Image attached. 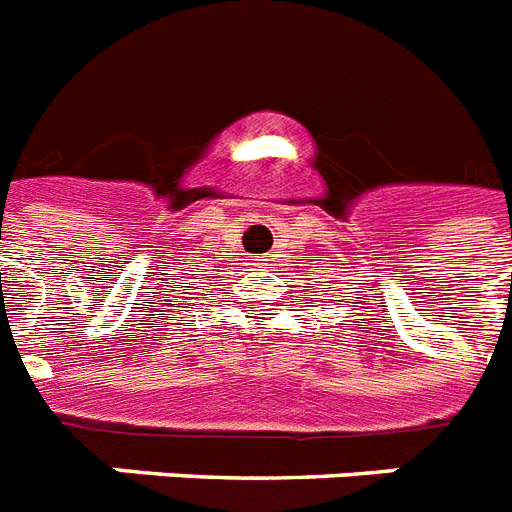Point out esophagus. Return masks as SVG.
<instances>
[{
    "mask_svg": "<svg viewBox=\"0 0 512 512\" xmlns=\"http://www.w3.org/2000/svg\"><path fill=\"white\" fill-rule=\"evenodd\" d=\"M256 261H259V264H267L269 259H267V256H259V259H256Z\"/></svg>",
    "mask_w": 512,
    "mask_h": 512,
    "instance_id": "1",
    "label": "esophagus"
}]
</instances>
